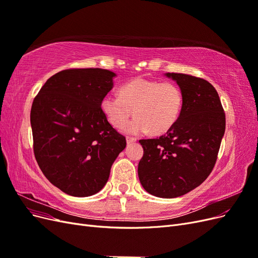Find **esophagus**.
<instances>
[{
    "label": "esophagus",
    "mask_w": 258,
    "mask_h": 258,
    "mask_svg": "<svg viewBox=\"0 0 258 258\" xmlns=\"http://www.w3.org/2000/svg\"><path fill=\"white\" fill-rule=\"evenodd\" d=\"M127 143L128 144H132V143H135V142H137V139L136 138H131V137H127Z\"/></svg>",
    "instance_id": "1"
}]
</instances>
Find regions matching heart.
I'll list each match as a JSON object with an SVG mask.
<instances>
[{"label":"heart","instance_id":"obj_1","mask_svg":"<svg viewBox=\"0 0 258 258\" xmlns=\"http://www.w3.org/2000/svg\"><path fill=\"white\" fill-rule=\"evenodd\" d=\"M182 91L175 84L135 79L119 88V97L106 95L101 111L117 129L122 128L135 112L136 118L124 130L128 134H166L174 126L182 111Z\"/></svg>","mask_w":258,"mask_h":258}]
</instances>
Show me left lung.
Returning <instances> with one entry per match:
<instances>
[{
  "label": "left lung",
  "mask_w": 258,
  "mask_h": 258,
  "mask_svg": "<svg viewBox=\"0 0 258 258\" xmlns=\"http://www.w3.org/2000/svg\"><path fill=\"white\" fill-rule=\"evenodd\" d=\"M182 91V111L174 126L158 139L140 140L138 166L143 188L159 198H176L204 183L213 170L225 134V113L208 81L166 73Z\"/></svg>",
  "instance_id": "1"
}]
</instances>
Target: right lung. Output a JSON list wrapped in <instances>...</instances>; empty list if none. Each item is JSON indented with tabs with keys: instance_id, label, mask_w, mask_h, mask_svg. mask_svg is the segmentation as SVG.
Masks as SVG:
<instances>
[{
	"instance_id": "add662e5",
	"label": "right lung",
	"mask_w": 258,
	"mask_h": 258,
	"mask_svg": "<svg viewBox=\"0 0 258 258\" xmlns=\"http://www.w3.org/2000/svg\"><path fill=\"white\" fill-rule=\"evenodd\" d=\"M116 74L72 69L52 75L31 108L35 159L48 181L74 197L99 192L126 139L107 121L101 100Z\"/></svg>"
}]
</instances>
